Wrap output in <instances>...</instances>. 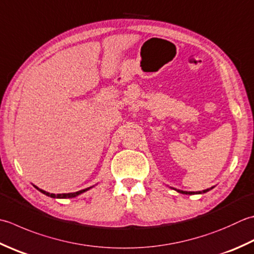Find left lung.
I'll return each instance as SVG.
<instances>
[{
  "instance_id": "left-lung-1",
  "label": "left lung",
  "mask_w": 254,
  "mask_h": 254,
  "mask_svg": "<svg viewBox=\"0 0 254 254\" xmlns=\"http://www.w3.org/2000/svg\"><path fill=\"white\" fill-rule=\"evenodd\" d=\"M213 187H210V188H208V190H202V191H184V190H175V188H174V190H175L176 191H178V192H181V193H185V195H193V193H203V192H207V191H209L210 190H212Z\"/></svg>"
}]
</instances>
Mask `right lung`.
I'll list each match as a JSON object with an SVG mask.
<instances>
[{"instance_id":"obj_1","label":"right lung","mask_w":254,"mask_h":254,"mask_svg":"<svg viewBox=\"0 0 254 254\" xmlns=\"http://www.w3.org/2000/svg\"><path fill=\"white\" fill-rule=\"evenodd\" d=\"M35 188H36V190H38L41 191V192H43L44 195H46V196H48V197H52V198H72V197H76V196H78V195H80V193L84 192V191L88 190H90L91 187L86 188V190H82L76 191V192H68V193H57V195H55V193L47 192V191H45V190H39V188H38V187H36V186H35Z\"/></svg>"}]
</instances>
